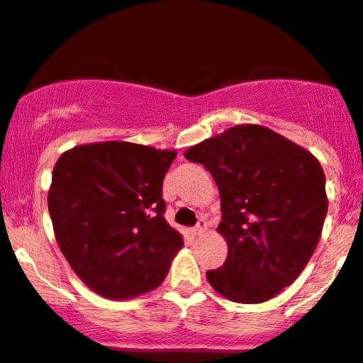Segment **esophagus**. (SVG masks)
<instances>
[{"label":"esophagus","mask_w":363,"mask_h":363,"mask_svg":"<svg viewBox=\"0 0 363 363\" xmlns=\"http://www.w3.org/2000/svg\"><path fill=\"white\" fill-rule=\"evenodd\" d=\"M194 234H196V236H201V234H205L206 230H208V222L206 220H200L198 222V225L194 227Z\"/></svg>","instance_id":"obj_1"}]
</instances>
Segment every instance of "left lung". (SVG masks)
<instances>
[{
  "label": "left lung",
  "mask_w": 363,
  "mask_h": 363,
  "mask_svg": "<svg viewBox=\"0 0 363 363\" xmlns=\"http://www.w3.org/2000/svg\"><path fill=\"white\" fill-rule=\"evenodd\" d=\"M213 175L227 258L206 279L236 303H264L293 284L315 252L328 194L320 163L269 127L234 125L186 150Z\"/></svg>",
  "instance_id": "obj_1"
}]
</instances>
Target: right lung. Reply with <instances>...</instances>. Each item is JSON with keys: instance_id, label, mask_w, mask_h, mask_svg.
<instances>
[{"instance_id": "1", "label": "right lung", "mask_w": 363, "mask_h": 363, "mask_svg": "<svg viewBox=\"0 0 363 363\" xmlns=\"http://www.w3.org/2000/svg\"><path fill=\"white\" fill-rule=\"evenodd\" d=\"M177 151L127 141L67 150L48 208L57 242L99 296L130 300L162 284L184 241L163 217L162 184Z\"/></svg>"}]
</instances>
